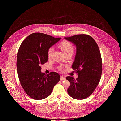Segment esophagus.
Listing matches in <instances>:
<instances>
[{
  "instance_id": "1",
  "label": "esophagus",
  "mask_w": 121,
  "mask_h": 121,
  "mask_svg": "<svg viewBox=\"0 0 121 121\" xmlns=\"http://www.w3.org/2000/svg\"><path fill=\"white\" fill-rule=\"evenodd\" d=\"M65 76H61V80H65Z\"/></svg>"
}]
</instances>
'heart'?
<instances>
[{"label":"heart","mask_w":121,"mask_h":121,"mask_svg":"<svg viewBox=\"0 0 121 121\" xmlns=\"http://www.w3.org/2000/svg\"><path fill=\"white\" fill-rule=\"evenodd\" d=\"M59 46L60 48L62 50L63 52L65 54L67 53H73L74 51V49L72 44L68 41H64L62 42L59 44ZM54 50V48L53 47H50L48 50V56L49 58H51L52 55Z\"/></svg>","instance_id":"b5f03b06"}]
</instances>
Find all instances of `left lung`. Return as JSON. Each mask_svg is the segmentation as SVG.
Returning a JSON list of instances; mask_svg holds the SVG:
<instances>
[{"label": "left lung", "mask_w": 121, "mask_h": 121, "mask_svg": "<svg viewBox=\"0 0 121 121\" xmlns=\"http://www.w3.org/2000/svg\"><path fill=\"white\" fill-rule=\"evenodd\" d=\"M64 39L77 48L72 68L76 70L78 78L76 80L73 77L66 78L70 83L67 92L75 99H83L93 93L100 81L102 73L100 51L94 39L88 35L78 34Z\"/></svg>", "instance_id": "left-lung-1"}]
</instances>
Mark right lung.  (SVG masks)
Listing matches in <instances>:
<instances>
[{"mask_svg":"<svg viewBox=\"0 0 121 121\" xmlns=\"http://www.w3.org/2000/svg\"><path fill=\"white\" fill-rule=\"evenodd\" d=\"M61 39L42 33H33L26 37L19 48L17 59L18 77L25 92L33 99L48 97L60 80L56 72L47 75L42 73L41 65L47 62L48 49Z\"/></svg>","mask_w":121,"mask_h":121,"instance_id":"right-lung-1","label":"right lung"}]
</instances>
